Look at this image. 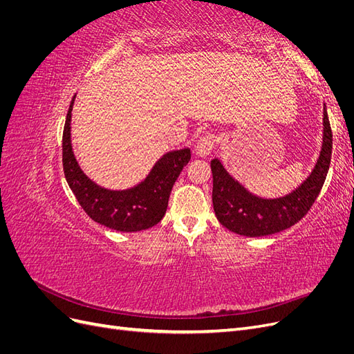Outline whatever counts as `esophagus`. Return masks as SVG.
Masks as SVG:
<instances>
[{"label": "esophagus", "mask_w": 354, "mask_h": 354, "mask_svg": "<svg viewBox=\"0 0 354 354\" xmlns=\"http://www.w3.org/2000/svg\"><path fill=\"white\" fill-rule=\"evenodd\" d=\"M214 145H216V136L214 134L202 136L195 146V153L201 158H207L212 152Z\"/></svg>", "instance_id": "obj_1"}]
</instances>
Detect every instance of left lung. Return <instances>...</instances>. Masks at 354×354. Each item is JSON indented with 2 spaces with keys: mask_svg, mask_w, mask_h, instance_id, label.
Segmentation results:
<instances>
[{
  "mask_svg": "<svg viewBox=\"0 0 354 354\" xmlns=\"http://www.w3.org/2000/svg\"><path fill=\"white\" fill-rule=\"evenodd\" d=\"M332 131L324 106V138L317 162L310 176L291 194L267 199L257 196L234 180L220 159L211 160L212 205L217 220L224 227L259 238L282 232L301 220L320 194L330 164Z\"/></svg>",
  "mask_w": 354,
  "mask_h": 354,
  "instance_id": "left-lung-1",
  "label": "left lung"
}]
</instances>
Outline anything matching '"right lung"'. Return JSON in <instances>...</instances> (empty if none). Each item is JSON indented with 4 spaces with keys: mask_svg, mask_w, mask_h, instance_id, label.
Wrapping results in <instances>:
<instances>
[{
    "mask_svg": "<svg viewBox=\"0 0 354 354\" xmlns=\"http://www.w3.org/2000/svg\"><path fill=\"white\" fill-rule=\"evenodd\" d=\"M73 102L75 95L63 128V171L80 205L95 223L116 232H140L155 226L165 216L171 189L190 160V149L167 152L142 183L131 189H104L84 174L73 155L71 142Z\"/></svg>",
    "mask_w": 354,
    "mask_h": 354,
    "instance_id": "obj_1",
    "label": "right lung"
}]
</instances>
